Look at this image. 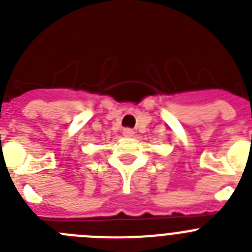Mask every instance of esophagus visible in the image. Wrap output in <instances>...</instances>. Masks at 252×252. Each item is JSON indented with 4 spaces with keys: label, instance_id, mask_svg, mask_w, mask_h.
Here are the masks:
<instances>
[{
    "label": "esophagus",
    "instance_id": "34e87169",
    "mask_svg": "<svg viewBox=\"0 0 252 252\" xmlns=\"http://www.w3.org/2000/svg\"><path fill=\"white\" fill-rule=\"evenodd\" d=\"M133 133H135V131L132 130V128H124L122 130V135H124L125 137H132Z\"/></svg>",
    "mask_w": 252,
    "mask_h": 252
}]
</instances>
